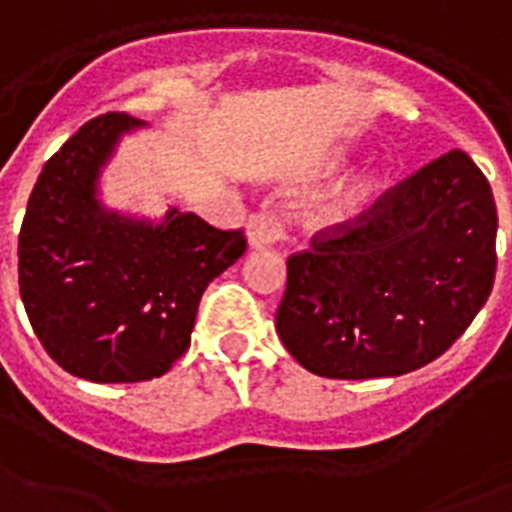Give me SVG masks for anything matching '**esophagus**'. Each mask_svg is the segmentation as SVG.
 <instances>
[{"label":"esophagus","mask_w":512,"mask_h":512,"mask_svg":"<svg viewBox=\"0 0 512 512\" xmlns=\"http://www.w3.org/2000/svg\"><path fill=\"white\" fill-rule=\"evenodd\" d=\"M247 236H249V247H273V244L283 242L286 239V226H283L281 218L276 213H257V216L249 218L247 223Z\"/></svg>","instance_id":"esophagus-1"}]
</instances>
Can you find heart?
Masks as SVG:
<instances>
[{
	"mask_svg": "<svg viewBox=\"0 0 512 512\" xmlns=\"http://www.w3.org/2000/svg\"><path fill=\"white\" fill-rule=\"evenodd\" d=\"M359 195H362V190H349V192H343V195L333 197V200H328V203L322 205L320 218L328 223L343 221V218L349 216L351 210L356 208V203H359Z\"/></svg>",
	"mask_w": 512,
	"mask_h": 512,
	"instance_id": "heart-1",
	"label": "heart"
}]
</instances>
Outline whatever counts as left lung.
Returning a JSON list of instances; mask_svg holds the SVG:
<instances>
[{
	"label": "left lung",
	"instance_id": "left-lung-1",
	"mask_svg": "<svg viewBox=\"0 0 512 512\" xmlns=\"http://www.w3.org/2000/svg\"><path fill=\"white\" fill-rule=\"evenodd\" d=\"M497 208L463 150L395 184L359 226L289 257L276 312L283 346L312 375L398 377L453 346L497 268Z\"/></svg>",
	"mask_w": 512,
	"mask_h": 512
}]
</instances>
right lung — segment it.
Masks as SVG:
<instances>
[{
    "label": "right lung",
    "instance_id": "1",
    "mask_svg": "<svg viewBox=\"0 0 512 512\" xmlns=\"http://www.w3.org/2000/svg\"><path fill=\"white\" fill-rule=\"evenodd\" d=\"M130 114L83 124L46 161L30 192L17 273L28 320L64 372L90 382H143L190 349L197 307L244 255V231H221L171 208L161 223L98 200V176Z\"/></svg>",
    "mask_w": 512,
    "mask_h": 512
}]
</instances>
